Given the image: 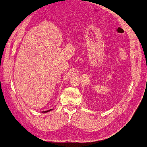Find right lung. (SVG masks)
<instances>
[{
    "mask_svg": "<svg viewBox=\"0 0 147 147\" xmlns=\"http://www.w3.org/2000/svg\"><path fill=\"white\" fill-rule=\"evenodd\" d=\"M52 110H53V109H50V110H48V111H42V113H47V112H49V111H52Z\"/></svg>",
    "mask_w": 147,
    "mask_h": 147,
    "instance_id": "right-lung-1",
    "label": "right lung"
}]
</instances>
